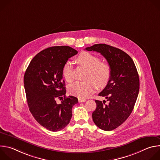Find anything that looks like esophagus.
I'll list each match as a JSON object with an SVG mask.
<instances>
[{
	"label": "esophagus",
	"instance_id": "obj_1",
	"mask_svg": "<svg viewBox=\"0 0 160 160\" xmlns=\"http://www.w3.org/2000/svg\"><path fill=\"white\" fill-rule=\"evenodd\" d=\"M85 101H86L85 99H82V98L78 99V102H85Z\"/></svg>",
	"mask_w": 160,
	"mask_h": 160
}]
</instances>
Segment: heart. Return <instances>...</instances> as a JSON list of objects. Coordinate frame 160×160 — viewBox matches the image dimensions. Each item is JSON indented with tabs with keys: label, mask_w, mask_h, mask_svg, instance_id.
Listing matches in <instances>:
<instances>
[{
	"label": "heart",
	"mask_w": 160,
	"mask_h": 160,
	"mask_svg": "<svg viewBox=\"0 0 160 160\" xmlns=\"http://www.w3.org/2000/svg\"><path fill=\"white\" fill-rule=\"evenodd\" d=\"M81 66L87 68L85 78L87 80L76 82L70 86V92L73 95L81 98H87L99 87H105L111 76V68L106 61H100L98 56L86 51L79 54L77 58ZM62 75L68 82L73 80L72 63L67 62L62 69Z\"/></svg>",
	"instance_id": "b5f03b06"
}]
</instances>
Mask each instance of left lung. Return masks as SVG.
Masks as SVG:
<instances>
[{
    "label": "left lung",
    "instance_id": "1",
    "mask_svg": "<svg viewBox=\"0 0 160 160\" xmlns=\"http://www.w3.org/2000/svg\"><path fill=\"white\" fill-rule=\"evenodd\" d=\"M103 56L111 68V76L99 94L106 98L95 100L92 112L94 123L101 129L111 131L121 125L130 115L139 91V77L132 59L124 51L111 45L99 43L85 48Z\"/></svg>",
    "mask_w": 160,
    "mask_h": 160
}]
</instances>
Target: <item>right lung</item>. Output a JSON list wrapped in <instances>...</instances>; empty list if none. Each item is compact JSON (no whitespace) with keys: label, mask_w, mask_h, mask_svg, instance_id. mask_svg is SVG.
I'll return each mask as SVG.
<instances>
[{"label":"right lung","mask_w":160,"mask_h":160,"mask_svg":"<svg viewBox=\"0 0 160 160\" xmlns=\"http://www.w3.org/2000/svg\"><path fill=\"white\" fill-rule=\"evenodd\" d=\"M77 51L69 46H54L38 53L31 61L24 75L29 109L37 122L52 132L59 131L70 123L72 108L78 103L74 96L66 97L62 69ZM62 97V103L55 100Z\"/></svg>","instance_id":"1"}]
</instances>
